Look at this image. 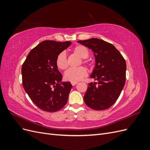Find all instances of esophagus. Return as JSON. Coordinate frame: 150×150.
<instances>
[{
  "instance_id": "1",
  "label": "esophagus",
  "mask_w": 150,
  "mask_h": 150,
  "mask_svg": "<svg viewBox=\"0 0 150 150\" xmlns=\"http://www.w3.org/2000/svg\"><path fill=\"white\" fill-rule=\"evenodd\" d=\"M77 84V82H71V84L72 86H75Z\"/></svg>"
}]
</instances>
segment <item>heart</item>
Listing matches in <instances>:
<instances>
[{
    "label": "heart",
    "instance_id": "obj_1",
    "mask_svg": "<svg viewBox=\"0 0 150 150\" xmlns=\"http://www.w3.org/2000/svg\"><path fill=\"white\" fill-rule=\"evenodd\" d=\"M72 51L82 59L81 64H83L88 67L91 66V62L89 60L88 49L83 45H76L72 49ZM56 64L61 70H64L67 67V59L65 52H61L56 57ZM87 70L84 67L81 66L77 68H70L64 73V79L71 82H78L87 76Z\"/></svg>",
    "mask_w": 150,
    "mask_h": 150
}]
</instances>
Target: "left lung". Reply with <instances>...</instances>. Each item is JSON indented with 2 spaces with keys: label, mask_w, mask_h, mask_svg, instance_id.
Listing matches in <instances>:
<instances>
[{
  "label": "left lung",
  "mask_w": 150,
  "mask_h": 150,
  "mask_svg": "<svg viewBox=\"0 0 150 150\" xmlns=\"http://www.w3.org/2000/svg\"><path fill=\"white\" fill-rule=\"evenodd\" d=\"M77 42L91 50L96 60L90 78L97 82L89 84L84 103L94 110H106L115 103L124 87L126 61L112 44L102 39L91 38Z\"/></svg>",
  "instance_id": "8db88e82"
}]
</instances>
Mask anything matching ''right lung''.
Wrapping results in <instances>:
<instances>
[{
  "label": "right lung",
  "mask_w": 150,
  "mask_h": 150,
  "mask_svg": "<svg viewBox=\"0 0 150 150\" xmlns=\"http://www.w3.org/2000/svg\"><path fill=\"white\" fill-rule=\"evenodd\" d=\"M71 42L44 40L30 51L22 66V85L36 106L46 112L60 110L67 103L72 88L70 82H61L62 76L56 64V57Z\"/></svg>",
  "instance_id": "add662e5"
}]
</instances>
